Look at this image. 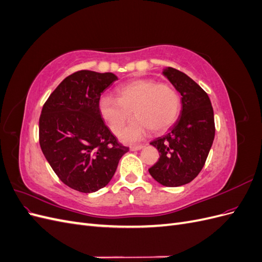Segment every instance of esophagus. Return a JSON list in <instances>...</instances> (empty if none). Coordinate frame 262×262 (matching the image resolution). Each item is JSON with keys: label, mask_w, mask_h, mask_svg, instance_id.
Returning <instances> with one entry per match:
<instances>
[{"label": "esophagus", "mask_w": 262, "mask_h": 262, "mask_svg": "<svg viewBox=\"0 0 262 262\" xmlns=\"http://www.w3.org/2000/svg\"><path fill=\"white\" fill-rule=\"evenodd\" d=\"M144 147V145H133V146H130V149L131 150H140Z\"/></svg>", "instance_id": "obj_1"}]
</instances>
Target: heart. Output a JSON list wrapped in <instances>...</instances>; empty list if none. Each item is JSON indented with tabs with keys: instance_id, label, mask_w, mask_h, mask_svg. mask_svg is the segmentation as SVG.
<instances>
[{
	"instance_id": "b5f03b06",
	"label": "heart",
	"mask_w": 262,
	"mask_h": 262,
	"mask_svg": "<svg viewBox=\"0 0 262 262\" xmlns=\"http://www.w3.org/2000/svg\"><path fill=\"white\" fill-rule=\"evenodd\" d=\"M132 110L136 117L120 134L125 143H136L152 129L162 132L175 123L180 112L179 94L170 85L138 78L119 86L117 98L102 95L98 100L99 115L115 134L122 130Z\"/></svg>"
}]
</instances>
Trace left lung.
<instances>
[{
    "mask_svg": "<svg viewBox=\"0 0 262 262\" xmlns=\"http://www.w3.org/2000/svg\"><path fill=\"white\" fill-rule=\"evenodd\" d=\"M162 73L181 95V112L165 136L150 142L161 155L148 171L161 185L179 187L192 181L207 161L215 136L214 113L208 94L187 74L172 68Z\"/></svg>",
    "mask_w": 262,
    "mask_h": 262,
    "instance_id": "left-lung-1",
    "label": "left lung"
}]
</instances>
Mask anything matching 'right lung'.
Listing matches in <instances>:
<instances>
[{
	"instance_id": "add662e5",
	"label": "right lung",
	"mask_w": 262,
	"mask_h": 262,
	"mask_svg": "<svg viewBox=\"0 0 262 262\" xmlns=\"http://www.w3.org/2000/svg\"><path fill=\"white\" fill-rule=\"evenodd\" d=\"M118 77L82 70L50 95L39 119V143L62 182L80 192L104 188L129 147L118 143L98 112L101 93Z\"/></svg>"
}]
</instances>
